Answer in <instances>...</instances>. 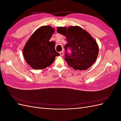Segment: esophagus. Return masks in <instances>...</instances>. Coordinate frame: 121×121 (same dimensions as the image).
<instances>
[{"label": "esophagus", "mask_w": 121, "mask_h": 121, "mask_svg": "<svg viewBox=\"0 0 121 121\" xmlns=\"http://www.w3.org/2000/svg\"><path fill=\"white\" fill-rule=\"evenodd\" d=\"M60 54L61 56H64V52H63V51H62V52H60Z\"/></svg>", "instance_id": "esophagus-1"}]
</instances>
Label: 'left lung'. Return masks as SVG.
Listing matches in <instances>:
<instances>
[{
	"label": "left lung",
	"instance_id": "1",
	"mask_svg": "<svg viewBox=\"0 0 121 121\" xmlns=\"http://www.w3.org/2000/svg\"><path fill=\"white\" fill-rule=\"evenodd\" d=\"M58 33L66 37L68 43L65 46V51L68 47L72 50L69 56L65 53V60L69 65L75 69L86 70L92 65L98 56L99 47L97 43L88 32L77 26L58 27Z\"/></svg>",
	"mask_w": 121,
	"mask_h": 121
}]
</instances>
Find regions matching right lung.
Wrapping results in <instances>:
<instances>
[{"instance_id": "add662e5", "label": "right lung", "mask_w": 121, "mask_h": 121, "mask_svg": "<svg viewBox=\"0 0 121 121\" xmlns=\"http://www.w3.org/2000/svg\"><path fill=\"white\" fill-rule=\"evenodd\" d=\"M54 33L50 26H43L37 29L28 40L23 49L25 60L35 69L49 67L60 53L55 49V43L49 41Z\"/></svg>"}]
</instances>
